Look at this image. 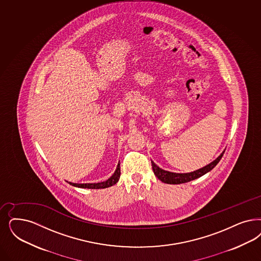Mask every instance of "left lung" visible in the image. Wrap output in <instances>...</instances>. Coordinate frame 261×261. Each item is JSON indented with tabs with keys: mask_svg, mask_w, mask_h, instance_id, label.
<instances>
[{
	"mask_svg": "<svg viewBox=\"0 0 261 261\" xmlns=\"http://www.w3.org/2000/svg\"><path fill=\"white\" fill-rule=\"evenodd\" d=\"M225 151L221 153V155L214 160L213 162L208 164L205 167L197 170V171L188 172V173H176V172H171V171H165L161 168H159L155 163L151 161L152 165L153 172L154 174L158 177V179L161 180L164 183L167 184H181V183H186L192 180L197 179L198 177L202 176L203 174L207 173L208 171H211L212 169H214L216 165L220 162V160L222 159L223 155Z\"/></svg>",
	"mask_w": 261,
	"mask_h": 261,
	"instance_id": "1",
	"label": "left lung"
}]
</instances>
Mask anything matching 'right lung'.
I'll use <instances>...</instances> for the list:
<instances>
[{"label": "right lung", "instance_id": "add662e5", "mask_svg": "<svg viewBox=\"0 0 261 261\" xmlns=\"http://www.w3.org/2000/svg\"><path fill=\"white\" fill-rule=\"evenodd\" d=\"M120 176V162L117 164V170L115 171V173L106 181L103 182H99V183H86V184H77V183H71L69 182V184L75 187H79V188H88V189H104V188H108L115 184H117V181L119 179Z\"/></svg>", "mask_w": 261, "mask_h": 261}]
</instances>
